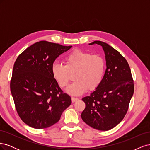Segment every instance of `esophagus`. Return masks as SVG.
Masks as SVG:
<instances>
[{"label":"esophagus","mask_w":150,"mask_h":150,"mask_svg":"<svg viewBox=\"0 0 150 150\" xmlns=\"http://www.w3.org/2000/svg\"><path fill=\"white\" fill-rule=\"evenodd\" d=\"M71 100H72V103H74V102H76V101H78V98L72 97V98H71Z\"/></svg>","instance_id":"esophagus-1"}]
</instances>
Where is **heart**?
I'll list each match as a JSON object with an SVG mask.
<instances>
[{
  "mask_svg": "<svg viewBox=\"0 0 150 150\" xmlns=\"http://www.w3.org/2000/svg\"><path fill=\"white\" fill-rule=\"evenodd\" d=\"M64 64L54 62L51 73L58 85L67 88L74 74L75 82L67 89L72 95H81L88 89L94 91L101 84L106 69L104 58L98 54L75 50L65 57Z\"/></svg>",
  "mask_w": 150,
  "mask_h": 150,
  "instance_id": "b5f03b06",
  "label": "heart"
}]
</instances>
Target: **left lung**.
<instances>
[{"mask_svg":"<svg viewBox=\"0 0 150 150\" xmlns=\"http://www.w3.org/2000/svg\"><path fill=\"white\" fill-rule=\"evenodd\" d=\"M102 46L106 69L101 84L82 100L86 107L82 120L92 128L110 130L123 120L134 93V81L129 66L121 54L107 43L95 40L90 45Z\"/></svg>","mask_w":150,"mask_h":150,"instance_id":"left-lung-1","label":"left lung"}]
</instances>
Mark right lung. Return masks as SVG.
<instances>
[{
  "label": "right lung",
  "instance_id": "add662e5",
  "mask_svg": "<svg viewBox=\"0 0 150 150\" xmlns=\"http://www.w3.org/2000/svg\"><path fill=\"white\" fill-rule=\"evenodd\" d=\"M71 47L42 40L27 48L17 58L11 91L18 115L32 128L52 126L71 105V97L63 93L53 78L51 67L59 56Z\"/></svg>",
  "mask_w": 150,
  "mask_h": 150
}]
</instances>
